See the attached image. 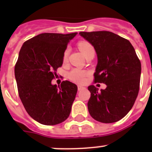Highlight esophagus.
<instances>
[{
	"label": "esophagus",
	"instance_id": "obj_1",
	"mask_svg": "<svg viewBox=\"0 0 152 152\" xmlns=\"http://www.w3.org/2000/svg\"><path fill=\"white\" fill-rule=\"evenodd\" d=\"M85 88V87H82V86H81V85L78 86V90H79V91H80V90H84Z\"/></svg>",
	"mask_w": 152,
	"mask_h": 152
}]
</instances>
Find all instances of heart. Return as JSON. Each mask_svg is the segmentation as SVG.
I'll use <instances>...</instances> for the list:
<instances>
[{
  "label": "heart",
  "instance_id": "obj_1",
  "mask_svg": "<svg viewBox=\"0 0 152 152\" xmlns=\"http://www.w3.org/2000/svg\"><path fill=\"white\" fill-rule=\"evenodd\" d=\"M77 46L79 48V50H80V51L82 52V54L85 56V57L87 54H88V53H90V52L95 51V49L93 45H92V44L90 43V42H87V41H85V40L80 41V42H78ZM68 53H69L68 48H66L65 50H64L63 55H62V60H63L64 62H67V57H68ZM88 74H89L88 71L80 70V69L75 68V69H73V70L69 73L68 77L70 80L76 82V83L82 84L85 82L86 76H87Z\"/></svg>",
  "mask_w": 152,
  "mask_h": 152
}]
</instances>
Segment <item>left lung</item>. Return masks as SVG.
Here are the masks:
<instances>
[{"mask_svg": "<svg viewBox=\"0 0 152 152\" xmlns=\"http://www.w3.org/2000/svg\"><path fill=\"white\" fill-rule=\"evenodd\" d=\"M92 44L98 56L94 82L107 85L100 91L88 87L87 108L97 121L110 124L122 119L134 105L140 88L141 64L128 39L107 31L79 32Z\"/></svg>", "mask_w": 152, "mask_h": 152, "instance_id": "1", "label": "left lung"}]
</instances>
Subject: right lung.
I'll list each match as a JSON object with an SVG mask.
<instances>
[{
    "mask_svg": "<svg viewBox=\"0 0 152 152\" xmlns=\"http://www.w3.org/2000/svg\"><path fill=\"white\" fill-rule=\"evenodd\" d=\"M76 33H43L26 41L15 66L18 94L28 114L44 125L65 121L71 111L77 86L63 81L53 85L62 55Z\"/></svg>",
    "mask_w": 152,
    "mask_h": 152,
    "instance_id": "right-lung-1",
    "label": "right lung"
}]
</instances>
